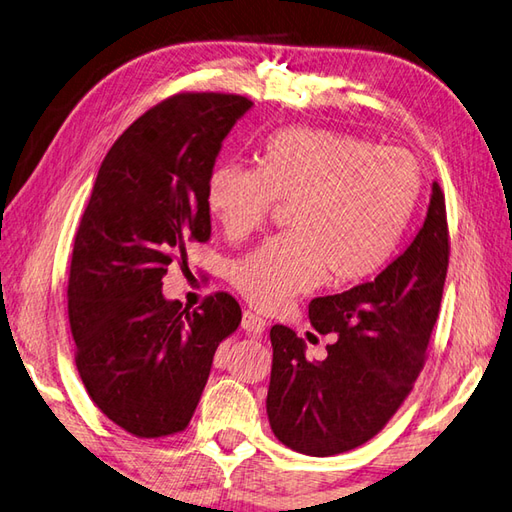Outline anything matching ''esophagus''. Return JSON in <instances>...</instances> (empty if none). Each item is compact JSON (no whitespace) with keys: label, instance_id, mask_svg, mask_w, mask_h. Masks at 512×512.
<instances>
[{"label":"esophagus","instance_id":"obj_1","mask_svg":"<svg viewBox=\"0 0 512 512\" xmlns=\"http://www.w3.org/2000/svg\"><path fill=\"white\" fill-rule=\"evenodd\" d=\"M241 327H243L245 333H249V336H260V333L265 331V320L256 316L254 311H245L243 320H241Z\"/></svg>","mask_w":512,"mask_h":512}]
</instances>
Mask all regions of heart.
<instances>
[{
    "label": "heart",
    "mask_w": 512,
    "mask_h": 512,
    "mask_svg": "<svg viewBox=\"0 0 512 512\" xmlns=\"http://www.w3.org/2000/svg\"><path fill=\"white\" fill-rule=\"evenodd\" d=\"M422 190L409 152L318 128H285L263 143L256 168L221 163L207 176L205 203L229 238L265 223L278 201L289 207V234L260 243L229 267L247 302L276 311L314 289L360 285L398 249Z\"/></svg>",
    "instance_id": "1"
}]
</instances>
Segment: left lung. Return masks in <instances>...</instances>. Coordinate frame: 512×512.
<instances>
[{
    "mask_svg": "<svg viewBox=\"0 0 512 512\" xmlns=\"http://www.w3.org/2000/svg\"><path fill=\"white\" fill-rule=\"evenodd\" d=\"M446 269V205L433 183L424 225L387 269L371 283L309 302L316 331L338 336L325 360H307L296 331L271 327L267 415L280 442L327 457L384 429L424 367Z\"/></svg>",
    "mask_w": 512,
    "mask_h": 512,
    "instance_id": "1",
    "label": "left lung"
}]
</instances>
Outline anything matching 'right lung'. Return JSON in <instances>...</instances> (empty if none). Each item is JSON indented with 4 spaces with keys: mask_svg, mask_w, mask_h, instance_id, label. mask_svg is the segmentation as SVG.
<instances>
[{
    "mask_svg": "<svg viewBox=\"0 0 512 512\" xmlns=\"http://www.w3.org/2000/svg\"><path fill=\"white\" fill-rule=\"evenodd\" d=\"M252 106L218 92L161 101L114 141L81 216L68 280L77 371L101 413L137 437L190 424L218 344L241 325L225 291L190 309L161 280L187 243L210 238L207 176Z\"/></svg>",
    "mask_w": 512,
    "mask_h": 512,
    "instance_id": "1",
    "label": "right lung"
}]
</instances>
